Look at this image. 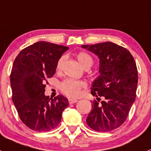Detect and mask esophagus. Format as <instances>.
Masks as SVG:
<instances>
[{"label":"esophagus","mask_w":151,"mask_h":151,"mask_svg":"<svg viewBox=\"0 0 151 151\" xmlns=\"http://www.w3.org/2000/svg\"><path fill=\"white\" fill-rule=\"evenodd\" d=\"M77 101H78L76 99H68V102H69V104H71L76 103Z\"/></svg>","instance_id":"obj_1"}]
</instances>
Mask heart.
<instances>
[{"instance_id":"obj_1","label":"heart","mask_w":151,"mask_h":151,"mask_svg":"<svg viewBox=\"0 0 151 151\" xmlns=\"http://www.w3.org/2000/svg\"><path fill=\"white\" fill-rule=\"evenodd\" d=\"M76 58L78 59L80 64L84 69H89L93 64V58L87 52H78V54H76ZM64 60H65V58L64 56L61 57L58 60L56 66V69L58 71H59L61 69V67L63 65ZM60 87L62 93H64V94H65L66 96H68L69 97L75 98V97H79L80 95H81L82 89L87 87V83L84 81H83L66 79L60 83Z\"/></svg>"}]
</instances>
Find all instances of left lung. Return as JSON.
Returning a JSON list of instances; mask_svg holds the SVG:
<instances>
[{"label":"left lung","instance_id":"left-lung-1","mask_svg":"<svg viewBox=\"0 0 151 151\" xmlns=\"http://www.w3.org/2000/svg\"><path fill=\"white\" fill-rule=\"evenodd\" d=\"M82 47L98 56L101 73L92 84L91 93L97 98L92 101V111L86 121L93 130L109 132L124 123L135 101L138 82L136 63L127 49L114 43L87 44Z\"/></svg>","mask_w":151,"mask_h":151}]
</instances>
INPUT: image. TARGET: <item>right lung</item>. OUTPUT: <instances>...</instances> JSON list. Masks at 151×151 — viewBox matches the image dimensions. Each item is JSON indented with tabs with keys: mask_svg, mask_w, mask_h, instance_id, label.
Wrapping results in <instances>:
<instances>
[{
	"mask_svg": "<svg viewBox=\"0 0 151 151\" xmlns=\"http://www.w3.org/2000/svg\"><path fill=\"white\" fill-rule=\"evenodd\" d=\"M68 47L39 41L18 54L11 73L12 101L19 117L27 127L47 132L58 127L68 100L62 95L50 99L44 95L47 79L56 71L58 60Z\"/></svg>",
	"mask_w": 151,
	"mask_h": 151,
	"instance_id": "1",
	"label": "right lung"
}]
</instances>
